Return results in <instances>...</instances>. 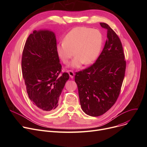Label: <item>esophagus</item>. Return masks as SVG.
<instances>
[{
    "label": "esophagus",
    "instance_id": "1",
    "mask_svg": "<svg viewBox=\"0 0 147 147\" xmlns=\"http://www.w3.org/2000/svg\"><path fill=\"white\" fill-rule=\"evenodd\" d=\"M67 72H68V73L69 77H70V78H71V79H73L74 76V72H73V71H71V70H68V71H67Z\"/></svg>",
    "mask_w": 147,
    "mask_h": 147
}]
</instances>
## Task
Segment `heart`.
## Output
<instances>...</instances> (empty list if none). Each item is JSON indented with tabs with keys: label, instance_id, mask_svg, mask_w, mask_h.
I'll use <instances>...</instances> for the list:
<instances>
[{
	"label": "heart",
	"instance_id": "1",
	"mask_svg": "<svg viewBox=\"0 0 147 147\" xmlns=\"http://www.w3.org/2000/svg\"><path fill=\"white\" fill-rule=\"evenodd\" d=\"M102 45V36L98 30L79 27L72 29L56 46L57 55L64 64L75 56L68 67L79 68L83 64L89 65L96 59Z\"/></svg>",
	"mask_w": 147,
	"mask_h": 147
}]
</instances>
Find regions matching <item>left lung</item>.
<instances>
[{
    "label": "left lung",
    "instance_id": "left-lung-1",
    "mask_svg": "<svg viewBox=\"0 0 147 147\" xmlns=\"http://www.w3.org/2000/svg\"><path fill=\"white\" fill-rule=\"evenodd\" d=\"M100 25L107 30L104 48L92 66L76 73L82 110L98 117L110 110L117 101L124 79L126 61L118 36L106 23Z\"/></svg>",
    "mask_w": 147,
    "mask_h": 147
}]
</instances>
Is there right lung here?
<instances>
[{
	"mask_svg": "<svg viewBox=\"0 0 147 147\" xmlns=\"http://www.w3.org/2000/svg\"><path fill=\"white\" fill-rule=\"evenodd\" d=\"M55 34L49 30H34L26 42L21 67L28 96L38 109L52 112L58 101L69 74L61 71L56 52Z\"/></svg>",
	"mask_w": 147,
	"mask_h": 147,
	"instance_id": "right-lung-1",
	"label": "right lung"
}]
</instances>
